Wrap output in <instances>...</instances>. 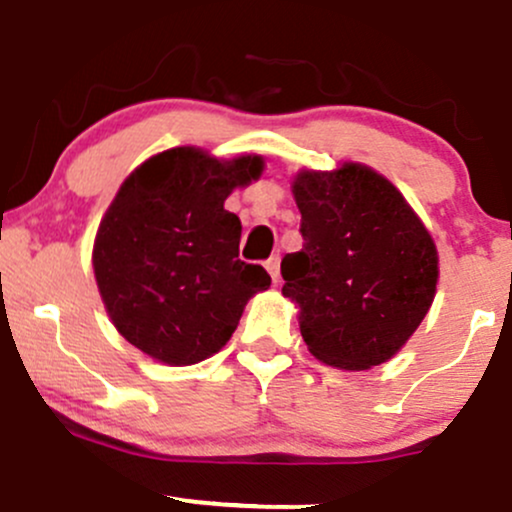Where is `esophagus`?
<instances>
[{
	"instance_id": "esophagus-1",
	"label": "esophagus",
	"mask_w": 512,
	"mask_h": 512,
	"mask_svg": "<svg viewBox=\"0 0 512 512\" xmlns=\"http://www.w3.org/2000/svg\"><path fill=\"white\" fill-rule=\"evenodd\" d=\"M266 270L270 273V278H273L275 285L280 282V256H270L266 261Z\"/></svg>"
}]
</instances>
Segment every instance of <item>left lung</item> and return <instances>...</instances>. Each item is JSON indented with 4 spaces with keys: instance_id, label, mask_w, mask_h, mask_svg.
<instances>
[{
    "instance_id": "8db88e82",
    "label": "left lung",
    "mask_w": 512,
    "mask_h": 512,
    "mask_svg": "<svg viewBox=\"0 0 512 512\" xmlns=\"http://www.w3.org/2000/svg\"><path fill=\"white\" fill-rule=\"evenodd\" d=\"M304 246L282 258V294L316 359L347 371L388 362L424 321L438 254L386 177L347 162L294 179Z\"/></svg>"
}]
</instances>
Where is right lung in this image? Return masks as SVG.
<instances>
[{
	"instance_id": "1",
	"label": "right lung",
	"mask_w": 512,
	"mask_h": 512,
	"mask_svg": "<svg viewBox=\"0 0 512 512\" xmlns=\"http://www.w3.org/2000/svg\"><path fill=\"white\" fill-rule=\"evenodd\" d=\"M261 170L258 155L222 162L172 148L122 184L100 222L93 270L114 328L138 350L172 366L203 362L268 290L263 266L239 258L242 222L225 210L234 186Z\"/></svg>"
}]
</instances>
